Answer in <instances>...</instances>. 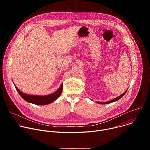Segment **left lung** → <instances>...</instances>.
I'll use <instances>...</instances> for the list:
<instances>
[{
    "instance_id": "obj_1",
    "label": "left lung",
    "mask_w": 150,
    "mask_h": 150,
    "mask_svg": "<svg viewBox=\"0 0 150 150\" xmlns=\"http://www.w3.org/2000/svg\"><path fill=\"white\" fill-rule=\"evenodd\" d=\"M126 91H127V90H126V91H125V93H123L122 94H121L120 96H118L117 97H116V98H114V99H113V100H110V101H107V102H98V101H97V103H98V104H109V103H113V102H115V101H117V100H119V99H120L125 94V93H126Z\"/></svg>"
}]
</instances>
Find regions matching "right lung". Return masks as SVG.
Here are the masks:
<instances>
[{"label":"right lung","instance_id":"1","mask_svg":"<svg viewBox=\"0 0 150 150\" xmlns=\"http://www.w3.org/2000/svg\"><path fill=\"white\" fill-rule=\"evenodd\" d=\"M16 91L18 92L19 94L21 96L24 100L26 101L33 103L36 105H46L49 104L54 101H55L61 94L63 90V83L61 84L59 88L54 93H52L47 96H32L26 94L23 92H21L15 85Z\"/></svg>","mask_w":150,"mask_h":150}]
</instances>
